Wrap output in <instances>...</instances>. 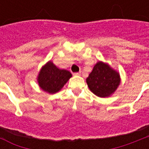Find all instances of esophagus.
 <instances>
[{
	"instance_id": "34e87169",
	"label": "esophagus",
	"mask_w": 149,
	"mask_h": 149,
	"mask_svg": "<svg viewBox=\"0 0 149 149\" xmlns=\"http://www.w3.org/2000/svg\"><path fill=\"white\" fill-rule=\"evenodd\" d=\"M73 75H74V76H79V75H80V72H74V73H73Z\"/></svg>"
}]
</instances>
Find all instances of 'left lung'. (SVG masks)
I'll use <instances>...</instances> for the list:
<instances>
[{
    "mask_svg": "<svg viewBox=\"0 0 149 149\" xmlns=\"http://www.w3.org/2000/svg\"><path fill=\"white\" fill-rule=\"evenodd\" d=\"M86 84L95 95L105 97L117 90L120 84V77L108 65L99 62L86 78Z\"/></svg>",
    "mask_w": 149,
    "mask_h": 149,
    "instance_id": "1",
    "label": "left lung"
}]
</instances>
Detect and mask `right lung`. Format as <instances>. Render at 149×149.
Returning <instances> with one entry per match:
<instances>
[{
	"mask_svg": "<svg viewBox=\"0 0 149 149\" xmlns=\"http://www.w3.org/2000/svg\"><path fill=\"white\" fill-rule=\"evenodd\" d=\"M72 74L65 70H59L52 62H49L41 70L38 75V84L43 91L55 93L63 88Z\"/></svg>",
	"mask_w": 149,
	"mask_h": 149,
	"instance_id": "1",
	"label": "right lung"
}]
</instances>
